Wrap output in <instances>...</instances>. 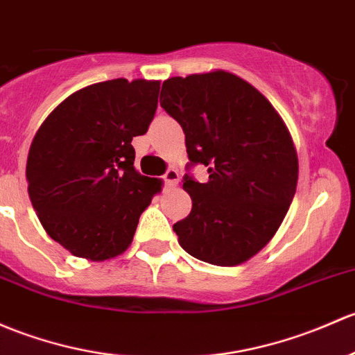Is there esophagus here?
<instances>
[{
    "instance_id": "34e87169",
    "label": "esophagus",
    "mask_w": 355,
    "mask_h": 355,
    "mask_svg": "<svg viewBox=\"0 0 355 355\" xmlns=\"http://www.w3.org/2000/svg\"><path fill=\"white\" fill-rule=\"evenodd\" d=\"M163 180H165V185H168V187H175L178 184V180H180V175H178V171L175 168H168L166 173L163 175Z\"/></svg>"
}]
</instances>
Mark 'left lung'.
I'll return each instance as SVG.
<instances>
[{
  "mask_svg": "<svg viewBox=\"0 0 355 355\" xmlns=\"http://www.w3.org/2000/svg\"><path fill=\"white\" fill-rule=\"evenodd\" d=\"M159 103L184 129L189 168L209 173L206 184L184 177L192 211L173 225L178 243L202 262L240 266L272 240L293 202V137L259 89L221 69L163 81Z\"/></svg>",
  "mask_w": 355,
  "mask_h": 355,
  "instance_id": "obj_1",
  "label": "left lung"
}]
</instances>
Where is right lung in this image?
I'll return each mask as SVG.
<instances>
[{"instance_id": "add662e5", "label": "right lung", "mask_w": 355, "mask_h": 355, "mask_svg": "<svg viewBox=\"0 0 355 355\" xmlns=\"http://www.w3.org/2000/svg\"><path fill=\"white\" fill-rule=\"evenodd\" d=\"M159 81L124 78L69 95L42 122L27 159L28 197L54 241L102 262L128 250L162 180L134 168L132 137L146 132Z\"/></svg>"}]
</instances>
